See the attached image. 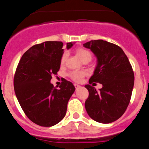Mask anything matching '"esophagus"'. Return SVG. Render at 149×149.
<instances>
[{
    "label": "esophagus",
    "instance_id": "1",
    "mask_svg": "<svg viewBox=\"0 0 149 149\" xmlns=\"http://www.w3.org/2000/svg\"><path fill=\"white\" fill-rule=\"evenodd\" d=\"M74 87H75L76 89H77V88L80 87V86H80V85H78V84H74Z\"/></svg>",
    "mask_w": 149,
    "mask_h": 149
}]
</instances>
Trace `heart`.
<instances>
[{"label":"heart","mask_w":149,"mask_h":149,"mask_svg":"<svg viewBox=\"0 0 149 149\" xmlns=\"http://www.w3.org/2000/svg\"><path fill=\"white\" fill-rule=\"evenodd\" d=\"M75 52L76 54L80 57V59L84 63H85V62L86 63L89 62L92 60V58H93V54H92V52L90 51H89L88 49H86V48H78L76 49ZM67 57H68V53H67L66 51L63 52L61 57H60V64L62 65L65 64ZM85 75H86V72H84V70L72 71V72H70L68 74V76L72 79V81L77 83L82 81V80L85 77Z\"/></svg>","instance_id":"heart-1"}]
</instances>
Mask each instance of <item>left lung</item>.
Wrapping results in <instances>:
<instances>
[{"label":"left lung","mask_w":149,"mask_h":149,"mask_svg":"<svg viewBox=\"0 0 149 149\" xmlns=\"http://www.w3.org/2000/svg\"><path fill=\"white\" fill-rule=\"evenodd\" d=\"M98 59L94 74L85 87L89 97L85 101L88 115L100 123H111L124 114L131 101L134 84L132 66L123 50L102 39L84 44ZM100 82L103 87L97 91L90 84Z\"/></svg>","instance_id":"8db88e82"}]
</instances>
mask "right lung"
<instances>
[{
    "label": "right lung",
    "mask_w": 149,
    "mask_h": 149,
    "mask_svg": "<svg viewBox=\"0 0 149 149\" xmlns=\"http://www.w3.org/2000/svg\"><path fill=\"white\" fill-rule=\"evenodd\" d=\"M63 43L48 41L35 45L22 56L14 75V89L27 118L43 127L59 123L65 116L67 104L75 90L63 79L59 89L51 84L60 68ZM73 45L67 43V48Z\"/></svg>",
    "instance_id": "right-lung-1"
}]
</instances>
